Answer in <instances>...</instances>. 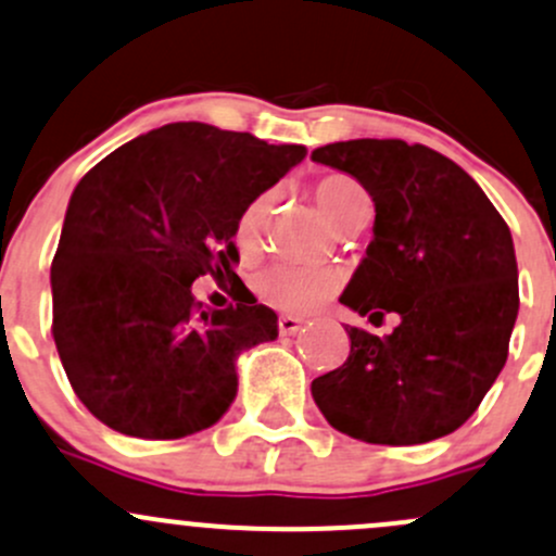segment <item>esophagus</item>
<instances>
[{
	"mask_svg": "<svg viewBox=\"0 0 556 556\" xmlns=\"http://www.w3.org/2000/svg\"><path fill=\"white\" fill-rule=\"evenodd\" d=\"M301 330V319L298 317H279V332L282 336H295Z\"/></svg>",
	"mask_w": 556,
	"mask_h": 556,
	"instance_id": "34e87169",
	"label": "esophagus"
}]
</instances>
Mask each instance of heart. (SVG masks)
Wrapping results in <instances>:
<instances>
[{"label":"heart","instance_id":"1","mask_svg":"<svg viewBox=\"0 0 556 556\" xmlns=\"http://www.w3.org/2000/svg\"><path fill=\"white\" fill-rule=\"evenodd\" d=\"M314 202L319 213L330 220L332 229H343L352 224V218L362 207H370V197L349 175H325L312 186ZM268 213V194L255 197L244 204L233 224V242L242 253H253L261 242L263 220ZM341 277L332 268H301L288 266V263H274V266L261 268L253 279L255 293L268 306L285 314H308L323 306L327 298L336 295Z\"/></svg>","mask_w":556,"mask_h":556}]
</instances>
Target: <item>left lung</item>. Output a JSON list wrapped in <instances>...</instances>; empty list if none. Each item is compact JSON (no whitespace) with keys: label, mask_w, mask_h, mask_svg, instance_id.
I'll list each match as a JSON object with an SVG mask.
<instances>
[{"label":"left lung","mask_w":556,"mask_h":556,"mask_svg":"<svg viewBox=\"0 0 556 556\" xmlns=\"http://www.w3.org/2000/svg\"><path fill=\"white\" fill-rule=\"evenodd\" d=\"M376 202L372 242L341 303L400 325L349 327L352 352L312 381L327 424L372 445H424L464 426L509 356L519 312L511 231L477 180L429 146L359 138L312 151Z\"/></svg>","instance_id":"1"}]
</instances>
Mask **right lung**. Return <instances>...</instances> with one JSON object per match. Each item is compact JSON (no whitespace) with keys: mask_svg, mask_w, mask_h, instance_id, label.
Masks as SVG:
<instances>
[{"mask_svg":"<svg viewBox=\"0 0 556 556\" xmlns=\"http://www.w3.org/2000/svg\"><path fill=\"white\" fill-rule=\"evenodd\" d=\"M303 156L173 122L79 180L50 268L52 338L74 394L109 429L178 440L229 410L237 356L277 338V314L250 290L202 312L191 285L237 277L239 213Z\"/></svg>","mask_w":556,"mask_h":556,"instance_id":"obj_1","label":"right lung"}]
</instances>
